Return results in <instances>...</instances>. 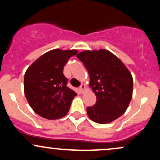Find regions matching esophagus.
Listing matches in <instances>:
<instances>
[{"mask_svg": "<svg viewBox=\"0 0 160 160\" xmlns=\"http://www.w3.org/2000/svg\"><path fill=\"white\" fill-rule=\"evenodd\" d=\"M85 88H86L85 85H82H82L79 87V90H80V92L81 93H83V91H84V89H85Z\"/></svg>", "mask_w": 160, "mask_h": 160, "instance_id": "34e87169", "label": "esophagus"}]
</instances>
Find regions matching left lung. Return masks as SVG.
<instances>
[{"mask_svg": "<svg viewBox=\"0 0 160 160\" xmlns=\"http://www.w3.org/2000/svg\"><path fill=\"white\" fill-rule=\"evenodd\" d=\"M77 57L89 73V86L97 101L86 108L89 118L105 124L119 118L127 109L132 96L133 80L124 64L106 49L86 50Z\"/></svg>", "mask_w": 160, "mask_h": 160, "instance_id": "1", "label": "left lung"}]
</instances>
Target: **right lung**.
Wrapping results in <instances>:
<instances>
[{"label":"right lung","instance_id":"obj_1","mask_svg":"<svg viewBox=\"0 0 160 160\" xmlns=\"http://www.w3.org/2000/svg\"><path fill=\"white\" fill-rule=\"evenodd\" d=\"M78 51L53 49L36 60L24 78V90L33 111L43 118L65 117L77 93L67 86L64 66Z\"/></svg>","mask_w":160,"mask_h":160}]
</instances>
